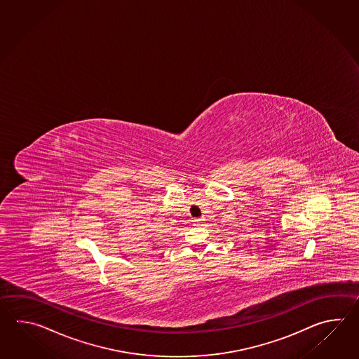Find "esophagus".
<instances>
[{
	"label": "esophagus",
	"mask_w": 359,
	"mask_h": 359,
	"mask_svg": "<svg viewBox=\"0 0 359 359\" xmlns=\"http://www.w3.org/2000/svg\"><path fill=\"white\" fill-rule=\"evenodd\" d=\"M204 221H205L204 218H195L192 222H194V226H203Z\"/></svg>",
	"instance_id": "obj_1"
}]
</instances>
